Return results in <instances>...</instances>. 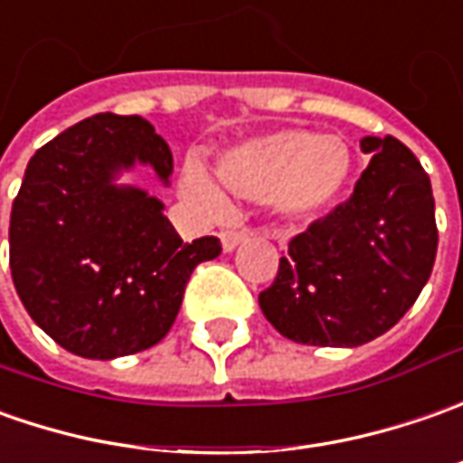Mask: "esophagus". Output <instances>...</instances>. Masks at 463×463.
<instances>
[{"label":"esophagus","mask_w":463,"mask_h":463,"mask_svg":"<svg viewBox=\"0 0 463 463\" xmlns=\"http://www.w3.org/2000/svg\"><path fill=\"white\" fill-rule=\"evenodd\" d=\"M248 235H250V231H225L222 235H220V241H222V250H225V253L235 250V248L241 246L243 241H248Z\"/></svg>","instance_id":"1"}]
</instances>
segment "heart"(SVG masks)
I'll return each mask as SVG.
<instances>
[{"instance_id":"1","label":"heart","mask_w":463,"mask_h":463,"mask_svg":"<svg viewBox=\"0 0 463 463\" xmlns=\"http://www.w3.org/2000/svg\"><path fill=\"white\" fill-rule=\"evenodd\" d=\"M354 168V156L341 137L312 130H274L248 137L217 158V176L250 200H269L281 215L312 217L341 197ZM179 192L204 217L228 215L231 202L222 184L202 166L186 161Z\"/></svg>"}]
</instances>
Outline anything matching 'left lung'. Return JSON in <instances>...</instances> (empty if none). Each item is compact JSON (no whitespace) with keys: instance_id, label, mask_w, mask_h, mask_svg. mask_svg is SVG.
<instances>
[{"instance_id":"8db88e82","label":"left lung","mask_w":463,"mask_h":463,"mask_svg":"<svg viewBox=\"0 0 463 463\" xmlns=\"http://www.w3.org/2000/svg\"><path fill=\"white\" fill-rule=\"evenodd\" d=\"M351 200L289 241L259 295L266 320L305 345L356 348L387 333L430 279L439 231L430 179L397 137L366 136Z\"/></svg>"}]
</instances>
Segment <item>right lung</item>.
Segmentation results:
<instances>
[{
	"instance_id": "right-lung-1",
	"label": "right lung",
	"mask_w": 463,
	"mask_h": 463,
	"mask_svg": "<svg viewBox=\"0 0 463 463\" xmlns=\"http://www.w3.org/2000/svg\"><path fill=\"white\" fill-rule=\"evenodd\" d=\"M151 166L168 184L166 140L137 115H94L27 164L9 217V269L30 317L66 351L120 359L166 335L197 263L220 256L207 235L184 243L164 202L122 171Z\"/></svg>"
}]
</instances>
